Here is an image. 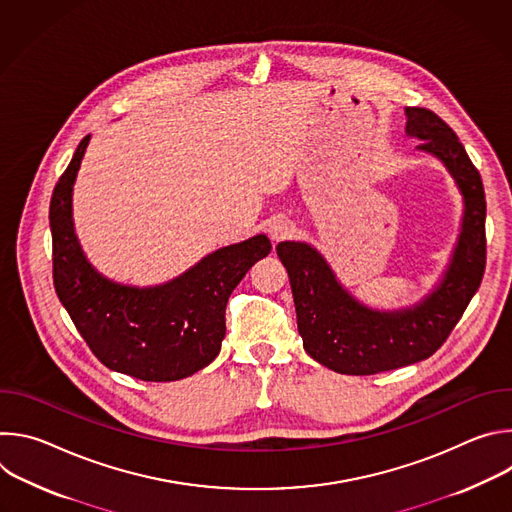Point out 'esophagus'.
Listing matches in <instances>:
<instances>
[{
    "mask_svg": "<svg viewBox=\"0 0 512 512\" xmlns=\"http://www.w3.org/2000/svg\"><path fill=\"white\" fill-rule=\"evenodd\" d=\"M267 233H269V237L275 243L285 241V239H289L291 235H294V223H291L289 218H285V216H273L271 221H269Z\"/></svg>",
    "mask_w": 512,
    "mask_h": 512,
    "instance_id": "obj_1",
    "label": "esophagus"
}]
</instances>
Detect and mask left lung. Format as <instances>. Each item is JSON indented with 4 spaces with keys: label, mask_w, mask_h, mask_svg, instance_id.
I'll return each mask as SVG.
<instances>
[{
    "label": "left lung",
    "mask_w": 512,
    "mask_h": 512,
    "mask_svg": "<svg viewBox=\"0 0 512 512\" xmlns=\"http://www.w3.org/2000/svg\"><path fill=\"white\" fill-rule=\"evenodd\" d=\"M407 133L440 158L458 182L466 212L452 265L431 296L405 312L381 314L354 302L326 261L304 243H279L306 352L342 375H375L429 358L440 348L482 283L486 269V196L480 172L452 127L423 107H407Z\"/></svg>",
    "instance_id": "1"
}]
</instances>
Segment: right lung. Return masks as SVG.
I'll use <instances>...</instances> for the list:
<instances>
[{"instance_id":"obj_1","label":"right lung","mask_w":512,"mask_h":512,"mask_svg":"<svg viewBox=\"0 0 512 512\" xmlns=\"http://www.w3.org/2000/svg\"><path fill=\"white\" fill-rule=\"evenodd\" d=\"M91 135L83 137L50 200L56 296L107 369L139 381H178L221 352L229 296L271 251L265 235L223 247L158 287H127L101 277L72 229L70 196Z\"/></svg>"}]
</instances>
